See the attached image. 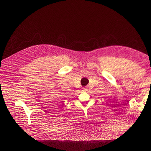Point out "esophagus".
I'll list each match as a JSON object with an SVG mask.
<instances>
[{"mask_svg":"<svg viewBox=\"0 0 151 151\" xmlns=\"http://www.w3.org/2000/svg\"><path fill=\"white\" fill-rule=\"evenodd\" d=\"M82 90H83V91H85V90H87V87H83Z\"/></svg>","mask_w":151,"mask_h":151,"instance_id":"esophagus-1","label":"esophagus"}]
</instances>
